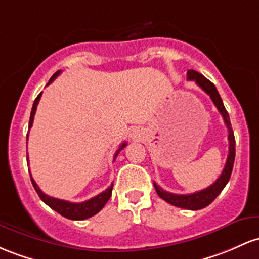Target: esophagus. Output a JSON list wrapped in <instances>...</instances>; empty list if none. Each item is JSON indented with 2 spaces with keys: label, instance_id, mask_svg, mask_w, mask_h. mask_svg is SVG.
<instances>
[{
  "label": "esophagus",
  "instance_id": "34e87169",
  "mask_svg": "<svg viewBox=\"0 0 259 259\" xmlns=\"http://www.w3.org/2000/svg\"><path fill=\"white\" fill-rule=\"evenodd\" d=\"M132 138H133V139L138 138V133H136V132H133V133H132Z\"/></svg>",
  "mask_w": 259,
  "mask_h": 259
}]
</instances>
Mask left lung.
Listing matches in <instances>:
<instances>
[{"instance_id": "1", "label": "left lung", "mask_w": 259, "mask_h": 259, "mask_svg": "<svg viewBox=\"0 0 259 259\" xmlns=\"http://www.w3.org/2000/svg\"><path fill=\"white\" fill-rule=\"evenodd\" d=\"M187 78L189 81H195V83L198 84L201 90L205 93H208L211 98L212 103L215 104V107L218 108V110L220 112V114L223 115L224 121H225L227 130H229V156H227L226 164L224 167L223 173L220 175V177L218 178L211 186L208 188L199 190V192L192 193V194H173V193L166 192L161 188L160 186L153 182V186H155L156 192H157L158 197L163 200H166L167 203L171 204V205L177 206V208L182 209H188V210H199L203 209L205 206H208L209 204H211L215 200V198L218 197L221 193V190L225 188V186L229 182L230 177H231L232 168H234V162H235V135L232 132L231 123H230V116L227 110L225 109L223 103V99H221L220 95H219L217 87L214 86L212 82H210L208 78L204 77L201 73L197 72L194 70H188L187 72Z\"/></svg>"}]
</instances>
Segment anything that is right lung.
Listing matches in <instances>:
<instances>
[{
    "label": "right lung",
    "instance_id": "1",
    "mask_svg": "<svg viewBox=\"0 0 259 259\" xmlns=\"http://www.w3.org/2000/svg\"><path fill=\"white\" fill-rule=\"evenodd\" d=\"M61 71H58V72L54 73V75L51 76V78L49 79V82L47 83V86H49L51 82L58 77L59 73ZM40 97H41V92L39 93L38 97L35 98V101H34V103H33V108H32V112H30V119H29V129L32 127V125H33L34 114H35V112H36V106H38L39 101H40ZM27 140H28V134H27ZM125 146H126V143H123L120 145V147L118 149V151H116L114 157H116V155H118L119 151H120V150H123ZM27 163H29L28 155H27ZM29 175H30V172H29ZM30 180H32V184H33L34 189H35V192L38 193V195L40 197L41 200L44 201L48 206H50L51 209L55 210L56 212H59V214L62 215L64 218L70 219V220H84V219L93 217V215H96L97 212L101 211L102 208L106 205L107 201L109 200V198L112 197L113 184L109 187V188H107L106 190H104V192L99 193L98 195L88 199V200H86V201H82V203H71V201L61 200V199L53 198V197H49V195L44 194V193L39 189L38 184L34 182L32 175H30Z\"/></svg>",
    "mask_w": 259,
    "mask_h": 259
}]
</instances>
